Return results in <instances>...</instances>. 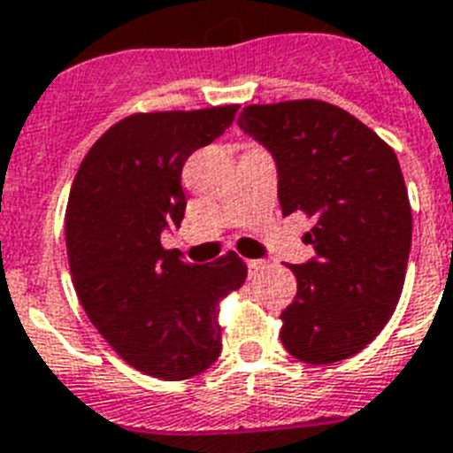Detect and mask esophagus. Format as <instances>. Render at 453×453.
Returning a JSON list of instances; mask_svg holds the SVG:
<instances>
[{
  "instance_id": "1",
  "label": "esophagus",
  "mask_w": 453,
  "mask_h": 453,
  "mask_svg": "<svg viewBox=\"0 0 453 453\" xmlns=\"http://www.w3.org/2000/svg\"><path fill=\"white\" fill-rule=\"evenodd\" d=\"M267 267L262 260H249V273L250 276H257V272H262V269Z\"/></svg>"
}]
</instances>
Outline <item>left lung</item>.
Here are the masks:
<instances>
[{
	"label": "left lung",
	"mask_w": 453,
	"mask_h": 453,
	"mask_svg": "<svg viewBox=\"0 0 453 453\" xmlns=\"http://www.w3.org/2000/svg\"><path fill=\"white\" fill-rule=\"evenodd\" d=\"M239 128L272 151L283 216L315 219V257L290 265L297 297L280 313V343L306 364L348 359L385 329L405 280L412 209L396 154L315 98L249 105Z\"/></svg>",
	"instance_id": "obj_1"
}]
</instances>
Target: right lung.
<instances>
[{"mask_svg": "<svg viewBox=\"0 0 453 453\" xmlns=\"http://www.w3.org/2000/svg\"><path fill=\"white\" fill-rule=\"evenodd\" d=\"M239 105L135 112L110 127L80 163L66 204L71 279L91 325L151 378L188 380L220 355V302L246 280L230 250L188 265L161 246L180 227L186 158L233 124Z\"/></svg>", "mask_w": 453, "mask_h": 453, "instance_id": "add662e5", "label": "right lung"}]
</instances>
